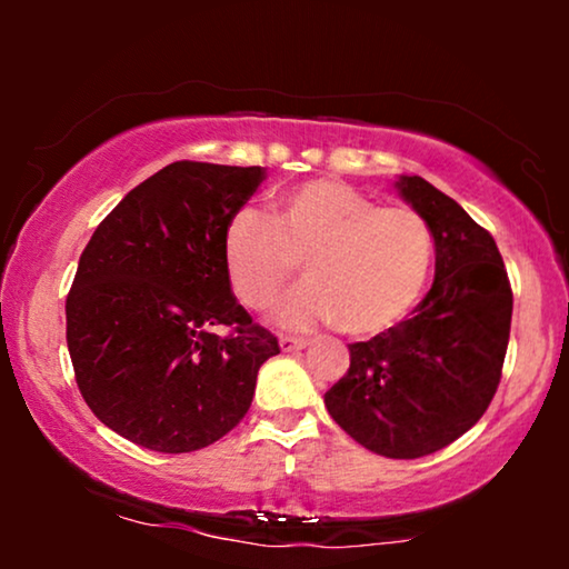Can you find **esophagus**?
Wrapping results in <instances>:
<instances>
[{"mask_svg": "<svg viewBox=\"0 0 569 569\" xmlns=\"http://www.w3.org/2000/svg\"><path fill=\"white\" fill-rule=\"evenodd\" d=\"M279 347H282V352H300L308 347V341L298 337H279Z\"/></svg>", "mask_w": 569, "mask_h": 569, "instance_id": "1", "label": "esophagus"}]
</instances>
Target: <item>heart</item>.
<instances>
[{"label": "heart", "mask_w": 569, "mask_h": 569, "mask_svg": "<svg viewBox=\"0 0 569 569\" xmlns=\"http://www.w3.org/2000/svg\"><path fill=\"white\" fill-rule=\"evenodd\" d=\"M300 263L308 284L279 308V323H337L349 337H378L401 323L422 295L432 232L415 209L378 207L329 178L282 193L271 220L240 209L228 222L224 267L246 308L274 306Z\"/></svg>", "instance_id": "b5f03b06"}]
</instances>
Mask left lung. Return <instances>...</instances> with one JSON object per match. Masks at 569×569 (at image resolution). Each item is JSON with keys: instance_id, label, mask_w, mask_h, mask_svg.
Returning a JSON list of instances; mask_svg holds the SVG:
<instances>
[{"instance_id": "1", "label": "left lung", "mask_w": 569, "mask_h": 569, "mask_svg": "<svg viewBox=\"0 0 569 569\" xmlns=\"http://www.w3.org/2000/svg\"><path fill=\"white\" fill-rule=\"evenodd\" d=\"M401 197L435 240V282L407 321L349 345L326 391L349 438L386 458H422L471 430L495 399L508 352L512 290L495 238L419 176Z\"/></svg>"}]
</instances>
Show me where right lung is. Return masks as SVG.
<instances>
[{
  "instance_id": "right-lung-1",
  "label": "right lung",
  "mask_w": 569,
  "mask_h": 569,
  "mask_svg": "<svg viewBox=\"0 0 569 569\" xmlns=\"http://www.w3.org/2000/svg\"><path fill=\"white\" fill-rule=\"evenodd\" d=\"M263 168L178 160L98 224L67 295V347L100 422L158 453L212 446L246 417L277 337L230 290L224 230Z\"/></svg>"
}]
</instances>
